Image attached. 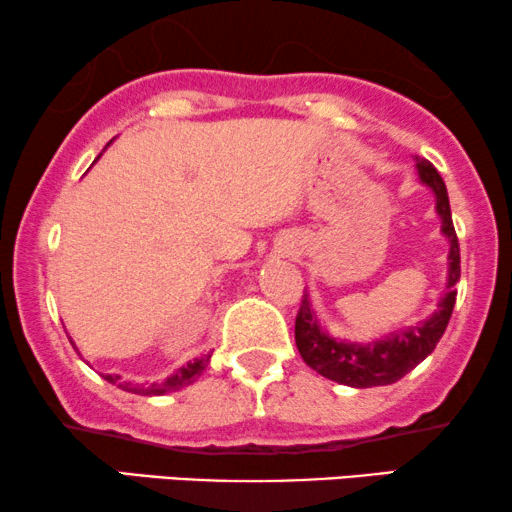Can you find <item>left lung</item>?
Segmentation results:
<instances>
[{"label": "left lung", "mask_w": 512, "mask_h": 512, "mask_svg": "<svg viewBox=\"0 0 512 512\" xmlns=\"http://www.w3.org/2000/svg\"><path fill=\"white\" fill-rule=\"evenodd\" d=\"M416 171L423 185L435 192V209L442 221V235L449 240V275L447 294L437 303V310L428 320L414 327L397 329L390 336L371 343H350L341 338H331L317 322L308 291H303L301 308L296 315V348L303 362L329 381L350 388L390 386L409 374L416 364H421L433 353L435 345L447 329L451 310L456 303V282L461 277V251L454 223H451L449 195L442 176L428 159L416 157Z\"/></svg>", "instance_id": "1"}]
</instances>
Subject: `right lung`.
I'll return each mask as SVG.
<instances>
[{
	"label": "right lung",
	"instance_id": "add662e5",
	"mask_svg": "<svg viewBox=\"0 0 512 512\" xmlns=\"http://www.w3.org/2000/svg\"><path fill=\"white\" fill-rule=\"evenodd\" d=\"M72 343V338H70ZM75 345V343H72ZM209 360H211V353L202 355V357H195V360H190L188 364H183L181 369L176 371V374H171L169 378H164V381H157V383H136V381H124L122 376L117 374H103V378L112 386L126 390V393H134V395H167V393H176V390H181L185 386H190V383H195L199 376H202V371L209 367Z\"/></svg>",
	"mask_w": 512,
	"mask_h": 512
}]
</instances>
